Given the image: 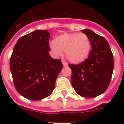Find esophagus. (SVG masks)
<instances>
[{
    "label": "esophagus",
    "mask_w": 124,
    "mask_h": 124,
    "mask_svg": "<svg viewBox=\"0 0 124 124\" xmlns=\"http://www.w3.org/2000/svg\"><path fill=\"white\" fill-rule=\"evenodd\" d=\"M62 64H63L64 67H67V66H68V64L65 61V60H62Z\"/></svg>",
    "instance_id": "obj_1"
}]
</instances>
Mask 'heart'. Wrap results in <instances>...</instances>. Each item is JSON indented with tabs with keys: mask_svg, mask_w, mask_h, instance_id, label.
I'll return each instance as SVG.
<instances>
[{
	"mask_svg": "<svg viewBox=\"0 0 124 124\" xmlns=\"http://www.w3.org/2000/svg\"><path fill=\"white\" fill-rule=\"evenodd\" d=\"M91 46L88 37L78 33L62 34L50 43V48L54 56H62V51H65L66 57L74 64H80L86 60Z\"/></svg>",
	"mask_w": 124,
	"mask_h": 124,
	"instance_id": "b5f03b06",
	"label": "heart"
}]
</instances>
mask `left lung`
<instances>
[{
    "label": "left lung",
    "mask_w": 124,
    "mask_h": 124,
    "mask_svg": "<svg viewBox=\"0 0 124 124\" xmlns=\"http://www.w3.org/2000/svg\"><path fill=\"white\" fill-rule=\"evenodd\" d=\"M91 41L88 58L78 65L69 64L71 69V81L80 96L93 98L104 93L111 79L114 68L113 55L108 41L92 30L85 29Z\"/></svg>",
    "instance_id": "obj_1"
}]
</instances>
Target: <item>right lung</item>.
Masks as SVG:
<instances>
[{
	"label": "right lung",
	"instance_id": "right-lung-1",
	"mask_svg": "<svg viewBox=\"0 0 124 124\" xmlns=\"http://www.w3.org/2000/svg\"><path fill=\"white\" fill-rule=\"evenodd\" d=\"M50 34L36 30L18 40L10 58V70L16 91L31 100L49 96L62 70L61 60L49 54Z\"/></svg>",
	"mask_w": 124,
	"mask_h": 124
}]
</instances>
